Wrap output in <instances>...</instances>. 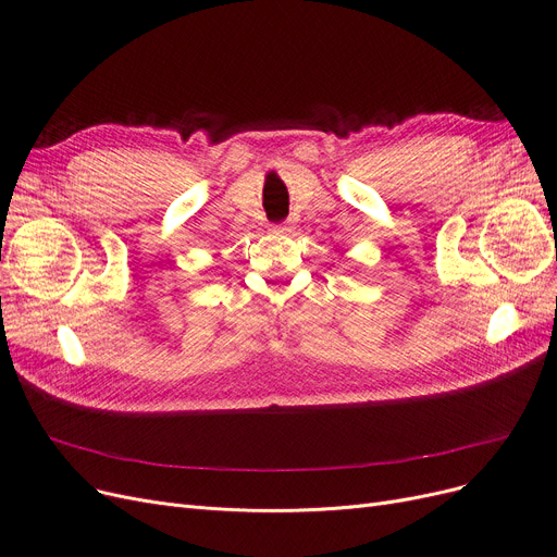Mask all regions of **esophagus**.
I'll use <instances>...</instances> for the list:
<instances>
[{
    "mask_svg": "<svg viewBox=\"0 0 557 557\" xmlns=\"http://www.w3.org/2000/svg\"><path fill=\"white\" fill-rule=\"evenodd\" d=\"M289 231H293V228H289L287 224H276V226H272V233H274V235H278V237L289 235Z\"/></svg>",
    "mask_w": 557,
    "mask_h": 557,
    "instance_id": "1",
    "label": "esophagus"
}]
</instances>
